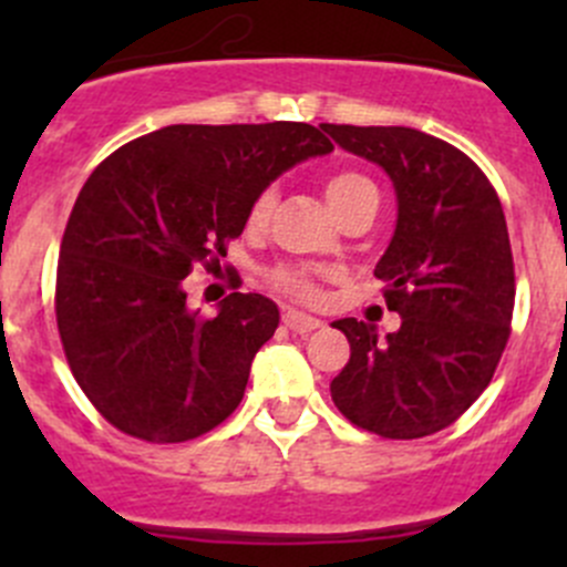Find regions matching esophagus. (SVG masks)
Here are the masks:
<instances>
[{
    "label": "esophagus",
    "instance_id": "1",
    "mask_svg": "<svg viewBox=\"0 0 567 567\" xmlns=\"http://www.w3.org/2000/svg\"><path fill=\"white\" fill-rule=\"evenodd\" d=\"M282 320L290 331H296V334H310V331H316L323 326L318 318L307 316V312H299V310H288Z\"/></svg>",
    "mask_w": 567,
    "mask_h": 567
}]
</instances>
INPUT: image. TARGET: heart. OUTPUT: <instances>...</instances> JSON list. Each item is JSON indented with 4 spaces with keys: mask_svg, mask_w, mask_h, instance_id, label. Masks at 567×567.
<instances>
[{
    "mask_svg": "<svg viewBox=\"0 0 567 567\" xmlns=\"http://www.w3.org/2000/svg\"><path fill=\"white\" fill-rule=\"evenodd\" d=\"M323 192H326V199H329L331 210H334V216L346 214L348 208H353V205L359 203L379 199V188H375V183L362 173H334L329 181H326ZM274 199H277L274 188H266V192L257 194L255 203H251L249 208L251 227L266 225V219L271 216ZM274 285H277L279 290H285V293L296 296V299H312V296H316V285H312V279L307 277V271H301V268H279V271L274 274Z\"/></svg>",
    "mask_w": 567,
    "mask_h": 567,
    "instance_id": "heart-1",
    "label": "heart"
}]
</instances>
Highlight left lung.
Here are the masks:
<instances>
[{"instance_id": "left-lung-1", "label": "left lung", "mask_w": 567, "mask_h": 567, "mask_svg": "<svg viewBox=\"0 0 567 567\" xmlns=\"http://www.w3.org/2000/svg\"><path fill=\"white\" fill-rule=\"evenodd\" d=\"M320 128L390 175L398 221L375 262L400 329L334 320L351 359L331 400L353 425L384 439H422L483 394L511 337L513 279L505 210L488 177L458 147L405 125Z\"/></svg>"}]
</instances>
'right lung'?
Here are the masks:
<instances>
[{"mask_svg":"<svg viewBox=\"0 0 567 567\" xmlns=\"http://www.w3.org/2000/svg\"><path fill=\"white\" fill-rule=\"evenodd\" d=\"M334 151L307 123L167 125L99 164L79 192L56 262V326L73 379L123 433L197 439L241 403L251 359L279 326L260 293L214 318L183 279L216 268L279 175Z\"/></svg>","mask_w":567,"mask_h":567,"instance_id":"right-lung-1","label":"right lung"}]
</instances>
